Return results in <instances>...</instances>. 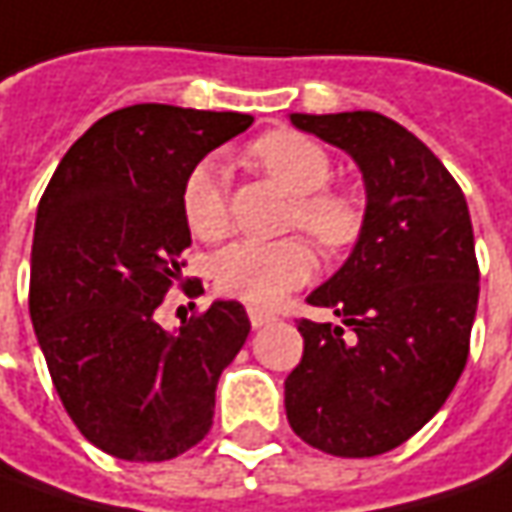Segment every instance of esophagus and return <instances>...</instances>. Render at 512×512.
<instances>
[{"label": "esophagus", "mask_w": 512, "mask_h": 512, "mask_svg": "<svg viewBox=\"0 0 512 512\" xmlns=\"http://www.w3.org/2000/svg\"><path fill=\"white\" fill-rule=\"evenodd\" d=\"M277 316L269 314V311H263V308H249V322H252V328H263V325H269V322H274Z\"/></svg>", "instance_id": "1"}]
</instances>
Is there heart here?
I'll use <instances>...</instances> for the list:
<instances>
[{
    "mask_svg": "<svg viewBox=\"0 0 512 512\" xmlns=\"http://www.w3.org/2000/svg\"><path fill=\"white\" fill-rule=\"evenodd\" d=\"M249 154L269 179L294 198L291 227H302L328 252L353 246L364 227V212L356 198L328 190L333 165L322 145L297 131H271L252 142ZM182 212L187 229L201 241H218L229 229L224 165L201 159L187 173L182 187ZM316 269V255L305 238L260 243H229L212 260L215 285L243 302L274 305L285 291L308 283Z\"/></svg>",
    "mask_w": 512,
    "mask_h": 512,
    "instance_id": "heart-1",
    "label": "heart"
}]
</instances>
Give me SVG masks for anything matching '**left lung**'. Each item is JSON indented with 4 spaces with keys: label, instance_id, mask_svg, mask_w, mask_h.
<instances>
[{
    "label": "left lung",
    "instance_id": "1",
    "mask_svg": "<svg viewBox=\"0 0 512 512\" xmlns=\"http://www.w3.org/2000/svg\"><path fill=\"white\" fill-rule=\"evenodd\" d=\"M288 120L356 162L367 207L342 269L308 294L342 322L300 319L285 415L325 454L375 457L423 429L465 370L479 302L471 215L446 165L384 114Z\"/></svg>",
    "mask_w": 512,
    "mask_h": 512
}]
</instances>
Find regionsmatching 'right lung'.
<instances>
[{"mask_svg":"<svg viewBox=\"0 0 512 512\" xmlns=\"http://www.w3.org/2000/svg\"><path fill=\"white\" fill-rule=\"evenodd\" d=\"M252 123L165 103L111 111L66 151L41 196L30 319L64 409L117 460H173L204 440L218 378L249 336L235 300L176 330L154 311L190 246L187 173Z\"/></svg>","mask_w":512,"mask_h":512,"instance_id":"obj_1","label":"right lung"}]
</instances>
